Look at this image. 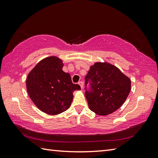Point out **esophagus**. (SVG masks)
Returning a JSON list of instances; mask_svg holds the SVG:
<instances>
[{
    "label": "esophagus",
    "mask_w": 158,
    "mask_h": 158,
    "mask_svg": "<svg viewBox=\"0 0 158 158\" xmlns=\"http://www.w3.org/2000/svg\"><path fill=\"white\" fill-rule=\"evenodd\" d=\"M79 85H80V87H81V88L82 89L83 88V83L82 81H80L79 82Z\"/></svg>",
    "instance_id": "obj_1"
}]
</instances>
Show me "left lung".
Listing matches in <instances>:
<instances>
[{
  "label": "left lung",
  "instance_id": "left-lung-1",
  "mask_svg": "<svg viewBox=\"0 0 158 158\" xmlns=\"http://www.w3.org/2000/svg\"><path fill=\"white\" fill-rule=\"evenodd\" d=\"M90 90L85 95L89 109L98 115H107L122 106L131 89L129 77L111 64L96 62L85 77ZM86 89V88H85Z\"/></svg>",
  "mask_w": 158,
  "mask_h": 158
}]
</instances>
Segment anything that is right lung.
<instances>
[{
  "label": "right lung",
  "instance_id": "1",
  "mask_svg": "<svg viewBox=\"0 0 158 158\" xmlns=\"http://www.w3.org/2000/svg\"><path fill=\"white\" fill-rule=\"evenodd\" d=\"M62 60L49 56L41 60L26 78V89L39 109L56 115L68 109L73 101V93L81 89L74 84L70 74L62 70Z\"/></svg>",
  "mask_w": 158,
  "mask_h": 158
}]
</instances>
